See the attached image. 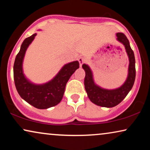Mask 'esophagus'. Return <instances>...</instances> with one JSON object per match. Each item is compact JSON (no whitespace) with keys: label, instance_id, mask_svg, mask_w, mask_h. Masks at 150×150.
<instances>
[{"label":"esophagus","instance_id":"obj_1","mask_svg":"<svg viewBox=\"0 0 150 150\" xmlns=\"http://www.w3.org/2000/svg\"><path fill=\"white\" fill-rule=\"evenodd\" d=\"M85 58H83V57H80V58H79V62L80 63V66H82V65L83 64V63L85 62Z\"/></svg>","mask_w":150,"mask_h":150}]
</instances>
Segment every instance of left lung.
<instances>
[{
    "instance_id": "obj_1",
    "label": "left lung",
    "mask_w": 150,
    "mask_h": 150,
    "mask_svg": "<svg viewBox=\"0 0 150 150\" xmlns=\"http://www.w3.org/2000/svg\"><path fill=\"white\" fill-rule=\"evenodd\" d=\"M116 35L117 40L124 46L129 59L128 76L121 87L114 89L102 88L94 82L93 73L89 65L83 64L82 66L85 71L84 84L88 98L93 104L102 107L111 108L120 104L132 88L136 76L134 54L130 42L124 33H117Z\"/></svg>"
}]
</instances>
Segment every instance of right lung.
<instances>
[{"instance_id": "add662e5", "label": "right lung", "mask_w": 150, "mask_h": 150, "mask_svg": "<svg viewBox=\"0 0 150 150\" xmlns=\"http://www.w3.org/2000/svg\"><path fill=\"white\" fill-rule=\"evenodd\" d=\"M36 35L37 33L32 35L22 42L14 62L13 78L16 89L22 99L39 109H46L61 101L67 81L79 68V63L75 61L64 65L58 74L46 83H33L24 74L22 64L26 51Z\"/></svg>"}]
</instances>
